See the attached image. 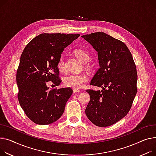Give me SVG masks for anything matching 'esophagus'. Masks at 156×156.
Masks as SVG:
<instances>
[{"label":"esophagus","mask_w":156,"mask_h":156,"mask_svg":"<svg viewBox=\"0 0 156 156\" xmlns=\"http://www.w3.org/2000/svg\"><path fill=\"white\" fill-rule=\"evenodd\" d=\"M80 92V91L78 90H76V89L73 90V93H74V94H76V93H78Z\"/></svg>","instance_id":"esophagus-1"}]
</instances>
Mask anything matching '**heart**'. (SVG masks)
<instances>
[{
    "label": "heart",
    "mask_w": 156,
    "mask_h": 156,
    "mask_svg": "<svg viewBox=\"0 0 156 156\" xmlns=\"http://www.w3.org/2000/svg\"><path fill=\"white\" fill-rule=\"evenodd\" d=\"M75 55L83 62L87 63L90 59V56L88 52L82 49H76L74 51ZM57 68L61 72L66 71L65 57L63 54H62L57 62ZM88 80V76L86 74H71L66 76L63 79L64 85L71 88L80 89Z\"/></svg>",
    "instance_id": "b5f03b06"
}]
</instances>
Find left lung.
<instances>
[{
    "instance_id": "8db88e82",
    "label": "left lung",
    "mask_w": 156,
    "mask_h": 156,
    "mask_svg": "<svg viewBox=\"0 0 156 156\" xmlns=\"http://www.w3.org/2000/svg\"><path fill=\"white\" fill-rule=\"evenodd\" d=\"M98 53L100 68L90 85L102 90H87L90 100L85 110L95 126L113 125L129 112L137 93V73L130 51L121 41L102 32L81 36Z\"/></svg>"
}]
</instances>
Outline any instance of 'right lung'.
I'll use <instances>...</instances> for the list:
<instances>
[{"label":"right lung","instance_id":"add662e5","mask_svg":"<svg viewBox=\"0 0 156 156\" xmlns=\"http://www.w3.org/2000/svg\"><path fill=\"white\" fill-rule=\"evenodd\" d=\"M79 36V34L43 33L25 47L16 75L17 97L26 115L35 123L48 125L63 115L73 90L49 89L46 83L60 84L58 60L65 48Z\"/></svg>","mask_w":156,"mask_h":156}]
</instances>
